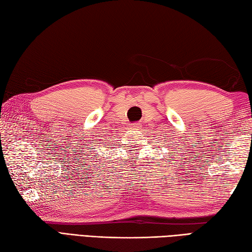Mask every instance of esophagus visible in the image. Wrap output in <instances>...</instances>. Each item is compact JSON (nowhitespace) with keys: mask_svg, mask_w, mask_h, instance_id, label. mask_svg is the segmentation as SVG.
Segmentation results:
<instances>
[{"mask_svg":"<svg viewBox=\"0 0 252 252\" xmlns=\"http://www.w3.org/2000/svg\"><path fill=\"white\" fill-rule=\"evenodd\" d=\"M138 126H138V123H133V125H132L133 129H138Z\"/></svg>","mask_w":252,"mask_h":252,"instance_id":"34e87169","label":"esophagus"}]
</instances>
